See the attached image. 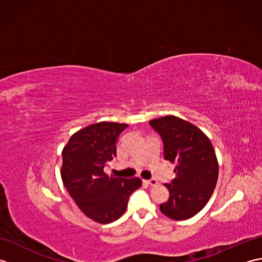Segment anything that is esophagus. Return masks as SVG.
Returning <instances> with one entry per match:
<instances>
[{
  "label": "esophagus",
  "mask_w": 262,
  "mask_h": 262,
  "mask_svg": "<svg viewBox=\"0 0 262 262\" xmlns=\"http://www.w3.org/2000/svg\"><path fill=\"white\" fill-rule=\"evenodd\" d=\"M145 183H147L148 186H157L158 181L155 179H149V180H145Z\"/></svg>",
  "instance_id": "esophagus-1"
}]
</instances>
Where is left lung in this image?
<instances>
[{"label":"left lung","instance_id":"left-lung-1","mask_svg":"<svg viewBox=\"0 0 262 262\" xmlns=\"http://www.w3.org/2000/svg\"><path fill=\"white\" fill-rule=\"evenodd\" d=\"M149 124L162 137L165 160L176 164L173 181L164 183L170 197L160 210L173 221L190 219L205 207L216 187L215 149L205 133L179 117H161Z\"/></svg>","mask_w":262,"mask_h":262}]
</instances>
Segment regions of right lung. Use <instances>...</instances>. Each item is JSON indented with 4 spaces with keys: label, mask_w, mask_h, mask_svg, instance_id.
I'll return each instance as SVG.
<instances>
[{
    "label": "right lung",
    "mask_w": 262,
    "mask_h": 262,
    "mask_svg": "<svg viewBox=\"0 0 262 262\" xmlns=\"http://www.w3.org/2000/svg\"><path fill=\"white\" fill-rule=\"evenodd\" d=\"M127 124L101 121L77 130L62 151L60 176L70 196L89 219L108 224L125 213L128 198L142 186L140 178L104 173L116 157V142Z\"/></svg>",
    "instance_id": "1"
}]
</instances>
